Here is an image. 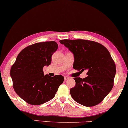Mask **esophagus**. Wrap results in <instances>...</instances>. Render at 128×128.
I'll use <instances>...</instances> for the list:
<instances>
[{"mask_svg": "<svg viewBox=\"0 0 128 128\" xmlns=\"http://www.w3.org/2000/svg\"><path fill=\"white\" fill-rule=\"evenodd\" d=\"M69 78H70V77H68V76H64V80L65 81H66V80H67L68 79H69Z\"/></svg>", "mask_w": 128, "mask_h": 128, "instance_id": "obj_1", "label": "esophagus"}]
</instances>
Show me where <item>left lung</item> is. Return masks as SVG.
Returning <instances> with one entry per match:
<instances>
[{
    "label": "left lung",
    "mask_w": 128,
    "mask_h": 128,
    "mask_svg": "<svg viewBox=\"0 0 128 128\" xmlns=\"http://www.w3.org/2000/svg\"><path fill=\"white\" fill-rule=\"evenodd\" d=\"M60 42L74 54V70H87L86 78H74L76 86L70 90L73 99L86 106L100 104L113 88L116 72L109 50L92 40L64 39Z\"/></svg>",
    "instance_id": "left-lung-1"
}]
</instances>
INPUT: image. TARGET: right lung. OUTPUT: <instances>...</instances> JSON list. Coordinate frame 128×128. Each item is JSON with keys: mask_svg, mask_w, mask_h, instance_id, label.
Listing matches in <instances>:
<instances>
[{"mask_svg": "<svg viewBox=\"0 0 128 128\" xmlns=\"http://www.w3.org/2000/svg\"><path fill=\"white\" fill-rule=\"evenodd\" d=\"M58 48L54 41L32 44L20 51L12 66L13 88L28 104L38 105L50 100L63 82L62 75L50 77L43 73V67L51 63V57Z\"/></svg>", "mask_w": 128, "mask_h": 128, "instance_id": "add662e5", "label": "right lung"}]
</instances>
